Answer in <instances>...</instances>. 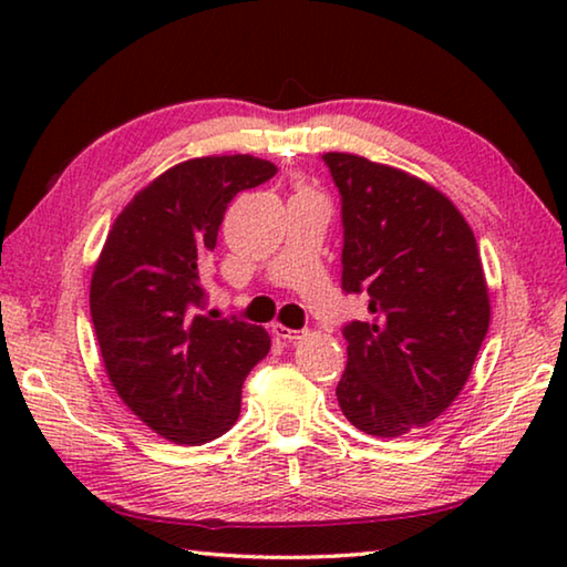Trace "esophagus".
Wrapping results in <instances>:
<instances>
[{"label":"esophagus","instance_id":"esophagus-1","mask_svg":"<svg viewBox=\"0 0 567 567\" xmlns=\"http://www.w3.org/2000/svg\"><path fill=\"white\" fill-rule=\"evenodd\" d=\"M272 332H275L277 338H280V340H285V342H295V340H300L302 334H305V332H300V330H290V328H285V324H275Z\"/></svg>","mask_w":567,"mask_h":567}]
</instances>
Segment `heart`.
Returning a JSON list of instances; mask_svg holds the SVG:
<instances>
[{"label":"heart","instance_id":"b5f03b06","mask_svg":"<svg viewBox=\"0 0 567 567\" xmlns=\"http://www.w3.org/2000/svg\"><path fill=\"white\" fill-rule=\"evenodd\" d=\"M300 195H307V192H305V189H302V192H300Z\"/></svg>","mask_w":567,"mask_h":567}]
</instances>
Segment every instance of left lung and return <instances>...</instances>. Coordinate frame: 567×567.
<instances>
[{"label": "left lung", "mask_w": 567, "mask_h": 567, "mask_svg": "<svg viewBox=\"0 0 567 567\" xmlns=\"http://www.w3.org/2000/svg\"><path fill=\"white\" fill-rule=\"evenodd\" d=\"M322 159L342 203V290L368 292L372 312L342 328L340 410L368 435H410L453 405L491 324L475 235L408 172L348 152Z\"/></svg>", "instance_id": "8db88e82"}]
</instances>
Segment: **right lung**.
Returning a JSON list of instances; mask_svg holds the SVG:
<instances>
[{"label": "right lung", "instance_id": "add662e5", "mask_svg": "<svg viewBox=\"0 0 567 567\" xmlns=\"http://www.w3.org/2000/svg\"><path fill=\"white\" fill-rule=\"evenodd\" d=\"M275 175L252 155L182 162L134 195L94 265L90 310L104 370L124 405L169 443L227 433L245 378L270 350L260 324L207 312L205 267L233 197Z\"/></svg>", "mask_w": 567, "mask_h": 567}]
</instances>
